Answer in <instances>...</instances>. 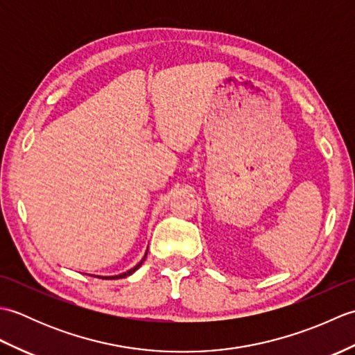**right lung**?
<instances>
[{"label":"right lung","mask_w":355,"mask_h":355,"mask_svg":"<svg viewBox=\"0 0 355 355\" xmlns=\"http://www.w3.org/2000/svg\"><path fill=\"white\" fill-rule=\"evenodd\" d=\"M145 258H146V254H145ZM145 258H143L139 263H137V266H135L134 268H131V270H128L126 271V273H122V275H119V276H105V279H119V277H126V276H130V275H132L134 273V271L135 270H137L140 266H141V263H143V261H145Z\"/></svg>","instance_id":"right-lung-1"}]
</instances>
